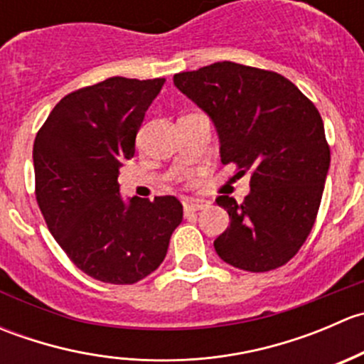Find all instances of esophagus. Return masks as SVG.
I'll return each instance as SVG.
<instances>
[{"label": "esophagus", "mask_w": 364, "mask_h": 364, "mask_svg": "<svg viewBox=\"0 0 364 364\" xmlns=\"http://www.w3.org/2000/svg\"><path fill=\"white\" fill-rule=\"evenodd\" d=\"M204 200H190V203H185V213H196L200 211V209L205 208Z\"/></svg>", "instance_id": "esophagus-1"}]
</instances>
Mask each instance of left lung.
<instances>
[{"label": "left lung", "instance_id": "8db88e82", "mask_svg": "<svg viewBox=\"0 0 364 364\" xmlns=\"http://www.w3.org/2000/svg\"><path fill=\"white\" fill-rule=\"evenodd\" d=\"M174 86L215 123L222 164L252 172L243 203L216 197L230 218L218 257L252 273L287 264L314 227L331 160L317 107L280 73L232 61L176 73Z\"/></svg>", "mask_w": 364, "mask_h": 364}]
</instances>
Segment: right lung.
Here are the masks:
<instances>
[{
	"label": "right lung",
	"instance_id": "add662e5",
	"mask_svg": "<svg viewBox=\"0 0 364 364\" xmlns=\"http://www.w3.org/2000/svg\"><path fill=\"white\" fill-rule=\"evenodd\" d=\"M164 82L111 77L73 91L33 144L36 203L50 234L80 271L105 284L130 285L151 274L183 220L176 197L127 203L117 183Z\"/></svg>",
	"mask_w": 364,
	"mask_h": 364
}]
</instances>
